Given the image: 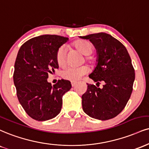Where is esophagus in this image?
Returning <instances> with one entry per match:
<instances>
[{
    "label": "esophagus",
    "instance_id": "34e87169",
    "mask_svg": "<svg viewBox=\"0 0 149 149\" xmlns=\"http://www.w3.org/2000/svg\"><path fill=\"white\" fill-rule=\"evenodd\" d=\"M77 82H74V81H71V85H72V87H75V86L76 85Z\"/></svg>",
    "mask_w": 149,
    "mask_h": 149
}]
</instances>
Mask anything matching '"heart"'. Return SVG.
I'll return each mask as SVG.
<instances>
[{
    "mask_svg": "<svg viewBox=\"0 0 149 149\" xmlns=\"http://www.w3.org/2000/svg\"><path fill=\"white\" fill-rule=\"evenodd\" d=\"M74 47L81 52L83 55H87L86 60H90V57L88 55H91L94 51V46L90 42L87 40H78L73 44ZM56 60L60 67H64L67 63V48L66 46H62L57 50L56 53ZM89 71L88 67L82 66L80 67H69L63 70L62 76L64 79L77 81L80 80L82 76L87 74Z\"/></svg>",
    "mask_w": 149,
    "mask_h": 149,
    "instance_id": "1",
    "label": "heart"
}]
</instances>
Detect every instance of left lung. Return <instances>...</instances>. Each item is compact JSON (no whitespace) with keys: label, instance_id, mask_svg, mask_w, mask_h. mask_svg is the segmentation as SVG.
Segmentation results:
<instances>
[{"label":"left lung","instance_id":"left-lung-1","mask_svg":"<svg viewBox=\"0 0 149 149\" xmlns=\"http://www.w3.org/2000/svg\"><path fill=\"white\" fill-rule=\"evenodd\" d=\"M80 37L89 39L97 52V64L89 77L98 86L99 81L105 83L101 89L87 84L82 96V109L94 119H112L124 109L132 94L135 75L131 59L126 47L109 34Z\"/></svg>","mask_w":149,"mask_h":149}]
</instances>
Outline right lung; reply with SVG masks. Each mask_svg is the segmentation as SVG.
<instances>
[{
    "label": "right lung",
    "instance_id": "add662e5",
    "mask_svg": "<svg viewBox=\"0 0 149 149\" xmlns=\"http://www.w3.org/2000/svg\"><path fill=\"white\" fill-rule=\"evenodd\" d=\"M69 38L44 35L34 37L21 46L14 64V83L18 99L33 119L44 121L60 112L62 96L71 88V82L59 80L53 86L47 79L59 66L58 48Z\"/></svg>",
    "mask_w": 149,
    "mask_h": 149
}]
</instances>
